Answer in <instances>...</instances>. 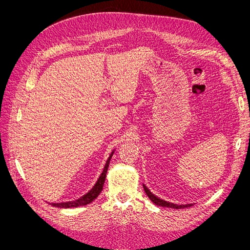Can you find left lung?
Listing matches in <instances>:
<instances>
[{
	"label": "left lung",
	"mask_w": 250,
	"mask_h": 250,
	"mask_svg": "<svg viewBox=\"0 0 250 250\" xmlns=\"http://www.w3.org/2000/svg\"><path fill=\"white\" fill-rule=\"evenodd\" d=\"M143 187H144V190H145V192H146L147 196L149 197V199H150L151 201H152L154 204H156V206H158V207L171 208H177V209H178V208H190V207L193 206V204H175V203H171V202H168V201H165V200H163V199H161V198L156 197V196H155L154 194L151 193L149 188H148L145 185H143Z\"/></svg>",
	"instance_id": "8db88e82"
}]
</instances>
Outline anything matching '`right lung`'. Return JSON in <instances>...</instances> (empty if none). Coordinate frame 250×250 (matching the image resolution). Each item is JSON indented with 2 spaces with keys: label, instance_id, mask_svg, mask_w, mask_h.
I'll return each mask as SVG.
<instances>
[{
  "label": "right lung",
  "instance_id": "1",
  "mask_svg": "<svg viewBox=\"0 0 250 250\" xmlns=\"http://www.w3.org/2000/svg\"><path fill=\"white\" fill-rule=\"evenodd\" d=\"M113 152H115V150L112 151V152L109 155V157L107 158L106 164H105V166H104V169L101 173L100 177L98 178L97 183L95 184V186L92 188H90V191H88L85 195H83L82 197H80L77 200L69 201V202H60V203H51V206L56 207V208H78V207H82V206H86V204H89L90 202H93L98 197V196H99L101 191L103 190V185H104L105 178H106V173H107V170H108L109 162L111 160Z\"/></svg>",
  "mask_w": 250,
  "mask_h": 250
}]
</instances>
